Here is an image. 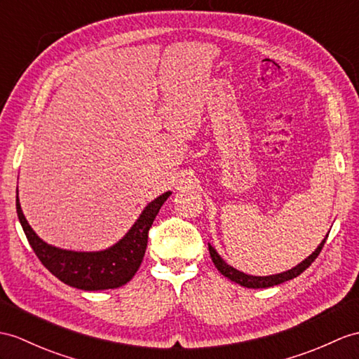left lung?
I'll return each mask as SVG.
<instances>
[{
  "label": "left lung",
  "mask_w": 359,
  "mask_h": 359,
  "mask_svg": "<svg viewBox=\"0 0 359 359\" xmlns=\"http://www.w3.org/2000/svg\"><path fill=\"white\" fill-rule=\"evenodd\" d=\"M327 236H329V234H326V238L321 241V243L317 247V250L313 251L311 256L306 257L303 262H300V264L297 265V266H294V268H291V269H287V271H285V273H280V274L264 276V277H260V276H250V274H245V273H241V271L233 268L231 265L225 264V260H224L219 255H217V251H216L212 245H210V243H208V251H210V256H212V260H213L215 266L217 268V271H219V273H221L222 276H225L226 278H230V280L234 282V283H239L241 286L252 287V290H259V287H269V286L280 285V283H283V282L291 280V278H294V277H297V276H300V274L303 273V271H304L306 268H309V266L312 265V262L318 257L321 248L325 247V242H326V239H327Z\"/></svg>",
  "instance_id": "1"
}]
</instances>
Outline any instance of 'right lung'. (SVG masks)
Wrapping results in <instances>:
<instances>
[{
    "mask_svg": "<svg viewBox=\"0 0 359 359\" xmlns=\"http://www.w3.org/2000/svg\"><path fill=\"white\" fill-rule=\"evenodd\" d=\"M169 196L170 191H165L147 204L123 238L116 245L103 251H69L48 245L33 231L25 219L18 195L16 213L34 255L51 274L77 290L102 291L123 286L135 276L146 252L147 233Z\"/></svg>",
    "mask_w": 359,
    "mask_h": 359,
    "instance_id": "right-lung-1",
    "label": "right lung"
}]
</instances>
